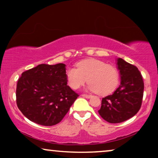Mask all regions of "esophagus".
Wrapping results in <instances>:
<instances>
[{
	"instance_id": "1",
	"label": "esophagus",
	"mask_w": 158,
	"mask_h": 158,
	"mask_svg": "<svg viewBox=\"0 0 158 158\" xmlns=\"http://www.w3.org/2000/svg\"><path fill=\"white\" fill-rule=\"evenodd\" d=\"M81 96L83 97H85L86 98H90V97H91V95H88V94H83L81 95Z\"/></svg>"
}]
</instances>
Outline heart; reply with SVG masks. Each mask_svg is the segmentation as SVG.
I'll return each instance as SVG.
<instances>
[{
	"label": "heart",
	"instance_id": "obj_1",
	"mask_svg": "<svg viewBox=\"0 0 158 158\" xmlns=\"http://www.w3.org/2000/svg\"><path fill=\"white\" fill-rule=\"evenodd\" d=\"M67 79L73 89H77L88 79V90L106 96L113 92L117 86L118 71L114 66L101 60L88 59L79 62L77 68H69L67 70Z\"/></svg>",
	"mask_w": 158,
	"mask_h": 158
}]
</instances>
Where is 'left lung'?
Here are the masks:
<instances>
[{"instance_id":"8db88e82","label":"left lung","mask_w":158,"mask_h":158,"mask_svg":"<svg viewBox=\"0 0 158 158\" xmlns=\"http://www.w3.org/2000/svg\"><path fill=\"white\" fill-rule=\"evenodd\" d=\"M121 85L113 94L102 98L98 113L103 119L116 124L124 122L139 111L143 98L144 82L137 67L118 58Z\"/></svg>"}]
</instances>
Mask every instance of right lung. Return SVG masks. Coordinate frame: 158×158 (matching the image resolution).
Wrapping results in <instances>:
<instances>
[{
    "label": "right lung",
    "instance_id": "obj_1",
    "mask_svg": "<svg viewBox=\"0 0 158 158\" xmlns=\"http://www.w3.org/2000/svg\"><path fill=\"white\" fill-rule=\"evenodd\" d=\"M65 64H39L21 74L16 87L17 106L31 122L53 126L62 121L78 94L67 85Z\"/></svg>",
    "mask_w": 158,
    "mask_h": 158
}]
</instances>
